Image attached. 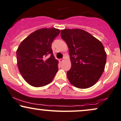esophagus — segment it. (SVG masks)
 Returning <instances> with one entry per match:
<instances>
[{"instance_id": "obj_1", "label": "esophagus", "mask_w": 121, "mask_h": 121, "mask_svg": "<svg viewBox=\"0 0 121 121\" xmlns=\"http://www.w3.org/2000/svg\"><path fill=\"white\" fill-rule=\"evenodd\" d=\"M59 62H60V63H61V62H62V61H64V60L62 59H59Z\"/></svg>"}]
</instances>
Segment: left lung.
<instances>
[{
    "mask_svg": "<svg viewBox=\"0 0 121 121\" xmlns=\"http://www.w3.org/2000/svg\"><path fill=\"white\" fill-rule=\"evenodd\" d=\"M61 38L69 48L71 69L67 77L72 85L80 89L93 86L105 69L106 53L102 43L81 29L61 30Z\"/></svg>",
    "mask_w": 121,
    "mask_h": 121,
    "instance_id": "1",
    "label": "left lung"
}]
</instances>
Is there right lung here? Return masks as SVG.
I'll return each mask as SVG.
<instances>
[{
	"instance_id": "1",
	"label": "right lung",
	"mask_w": 121,
	"mask_h": 121,
	"mask_svg": "<svg viewBox=\"0 0 121 121\" xmlns=\"http://www.w3.org/2000/svg\"><path fill=\"white\" fill-rule=\"evenodd\" d=\"M60 30L55 28L37 30L22 41L16 51L18 68L28 84L42 87L52 81L58 71L52 43ZM48 56H51L50 58Z\"/></svg>"
}]
</instances>
